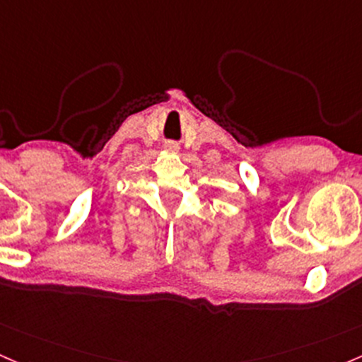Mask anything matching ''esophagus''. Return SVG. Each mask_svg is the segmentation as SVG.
Returning a JSON list of instances; mask_svg holds the SVG:
<instances>
[{
    "label": "esophagus",
    "instance_id": "obj_1",
    "mask_svg": "<svg viewBox=\"0 0 362 362\" xmlns=\"http://www.w3.org/2000/svg\"><path fill=\"white\" fill-rule=\"evenodd\" d=\"M165 148L168 149V151H178V144H177V142H175V141H168V142H166V144H165Z\"/></svg>",
    "mask_w": 362,
    "mask_h": 362
}]
</instances>
